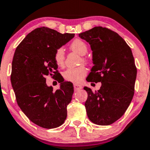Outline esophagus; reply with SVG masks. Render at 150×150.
<instances>
[{
	"label": "esophagus",
	"mask_w": 150,
	"mask_h": 150,
	"mask_svg": "<svg viewBox=\"0 0 150 150\" xmlns=\"http://www.w3.org/2000/svg\"><path fill=\"white\" fill-rule=\"evenodd\" d=\"M82 88L83 86L81 85H80V84H78V83L74 84V89H75V91H78V90L81 89Z\"/></svg>",
	"instance_id": "34e87169"
}]
</instances>
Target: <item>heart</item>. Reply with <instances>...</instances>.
Wrapping results in <instances>:
<instances>
[{
    "instance_id": "obj_1",
    "label": "heart",
    "mask_w": 150,
    "mask_h": 150,
    "mask_svg": "<svg viewBox=\"0 0 150 150\" xmlns=\"http://www.w3.org/2000/svg\"><path fill=\"white\" fill-rule=\"evenodd\" d=\"M69 48L75 53H78L80 56H84L86 54L88 51V47L85 42L83 40L76 39L74 40L69 45ZM64 51L63 48H58L55 52L54 60L56 64L59 67H62L64 63ZM83 62H86V59L82 58ZM87 69L85 67L81 66L75 68H69L64 72V78L68 81L73 83H79L86 75Z\"/></svg>"
}]
</instances>
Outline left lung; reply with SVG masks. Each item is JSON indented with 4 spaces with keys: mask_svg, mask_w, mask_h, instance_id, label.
<instances>
[{
    "mask_svg": "<svg viewBox=\"0 0 150 150\" xmlns=\"http://www.w3.org/2000/svg\"><path fill=\"white\" fill-rule=\"evenodd\" d=\"M89 43L94 66L86 80L101 82L99 90L85 86L88 119L98 125H109L121 118L134 95L137 69L131 49L116 32L101 26L79 33Z\"/></svg>",
    "mask_w": 150,
    "mask_h": 150,
    "instance_id": "obj_1",
    "label": "left lung"
}]
</instances>
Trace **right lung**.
Segmentation results:
<instances>
[{"instance_id":"add662e5","label":"right lung","mask_w":150,"mask_h":150,"mask_svg":"<svg viewBox=\"0 0 150 150\" xmlns=\"http://www.w3.org/2000/svg\"><path fill=\"white\" fill-rule=\"evenodd\" d=\"M75 36L49 28L34 29L25 37L14 52L11 82L22 111L34 124L43 128L59 127L67 116L68 104L74 89L70 82L57 77L60 88L47 86L46 75L57 76L55 52Z\"/></svg>"}]
</instances>
